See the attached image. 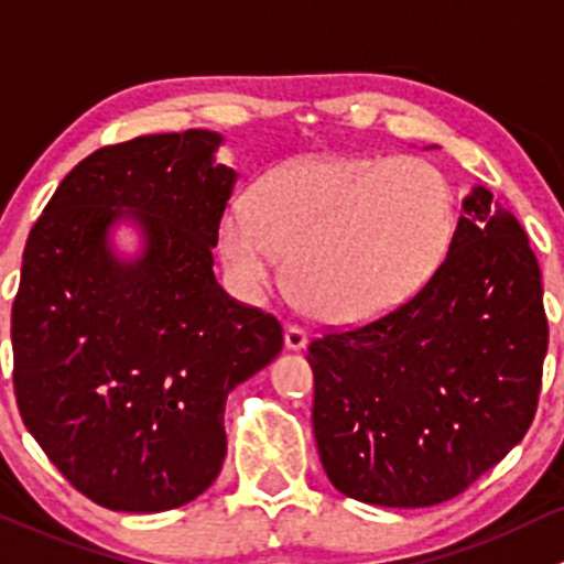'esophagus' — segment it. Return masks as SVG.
Segmentation results:
<instances>
[{
	"label": "esophagus",
	"mask_w": 564,
	"mask_h": 564,
	"mask_svg": "<svg viewBox=\"0 0 564 564\" xmlns=\"http://www.w3.org/2000/svg\"><path fill=\"white\" fill-rule=\"evenodd\" d=\"M306 341H310V334H306L301 325H288V328H284V347H288V350H304Z\"/></svg>",
	"instance_id": "34e87169"
}]
</instances>
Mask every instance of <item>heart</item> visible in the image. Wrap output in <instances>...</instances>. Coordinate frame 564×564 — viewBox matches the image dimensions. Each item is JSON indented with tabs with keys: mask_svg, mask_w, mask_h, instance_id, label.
I'll return each instance as SVG.
<instances>
[{
	"mask_svg": "<svg viewBox=\"0 0 564 564\" xmlns=\"http://www.w3.org/2000/svg\"><path fill=\"white\" fill-rule=\"evenodd\" d=\"M448 178L417 156H312L265 173L252 208L234 203L219 252L236 290L258 301L280 282L328 323H367L423 288L451 252Z\"/></svg>",
	"mask_w": 564,
	"mask_h": 564,
	"instance_id": "obj_1",
	"label": "heart"
}]
</instances>
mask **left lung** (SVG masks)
<instances>
[{
    "mask_svg": "<svg viewBox=\"0 0 564 564\" xmlns=\"http://www.w3.org/2000/svg\"><path fill=\"white\" fill-rule=\"evenodd\" d=\"M475 187L454 243L408 304L315 339L312 429L330 484L382 508L462 495L530 429L549 321L519 219Z\"/></svg>",
    "mask_w": 564,
    "mask_h": 564,
    "instance_id": "obj_1",
    "label": "left lung"
}]
</instances>
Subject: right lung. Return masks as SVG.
<instances>
[{
	"label": "right lung",
	"instance_id": "right-lung-1",
	"mask_svg": "<svg viewBox=\"0 0 564 564\" xmlns=\"http://www.w3.org/2000/svg\"><path fill=\"white\" fill-rule=\"evenodd\" d=\"M208 130L141 135L80 160L23 249L13 386L29 434L91 502L160 513L223 469L225 399L282 350V325L214 280L236 171ZM119 221L135 259L109 241Z\"/></svg>",
	"mask_w": 564,
	"mask_h": 564
}]
</instances>
